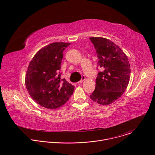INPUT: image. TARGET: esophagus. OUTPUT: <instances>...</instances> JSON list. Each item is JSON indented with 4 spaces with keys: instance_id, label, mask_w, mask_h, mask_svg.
<instances>
[{
    "instance_id": "1",
    "label": "esophagus",
    "mask_w": 155,
    "mask_h": 155,
    "mask_svg": "<svg viewBox=\"0 0 155 155\" xmlns=\"http://www.w3.org/2000/svg\"><path fill=\"white\" fill-rule=\"evenodd\" d=\"M85 80V77L84 76V75H83L82 77H81V79L77 83L78 84H79V83H81V82H83L84 80Z\"/></svg>"
}]
</instances>
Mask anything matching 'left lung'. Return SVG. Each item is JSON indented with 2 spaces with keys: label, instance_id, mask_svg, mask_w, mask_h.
<instances>
[{
  "label": "left lung",
  "instance_id": "left-lung-1",
  "mask_svg": "<svg viewBox=\"0 0 155 155\" xmlns=\"http://www.w3.org/2000/svg\"><path fill=\"white\" fill-rule=\"evenodd\" d=\"M102 68L96 79L95 90L90 98L101 105H108L120 98L128 85L130 68L128 58L121 49L108 39L90 37Z\"/></svg>",
  "mask_w": 155,
  "mask_h": 155
}]
</instances>
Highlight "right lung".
Wrapping results in <instances>:
<instances>
[{
    "label": "right lung",
    "instance_id": "add662e5",
    "mask_svg": "<svg viewBox=\"0 0 155 155\" xmlns=\"http://www.w3.org/2000/svg\"><path fill=\"white\" fill-rule=\"evenodd\" d=\"M69 43L55 42L40 50L30 62L25 78L28 91L41 107L56 109L67 102L75 86L61 79L63 51Z\"/></svg>",
    "mask_w": 155,
    "mask_h": 155
}]
</instances>
